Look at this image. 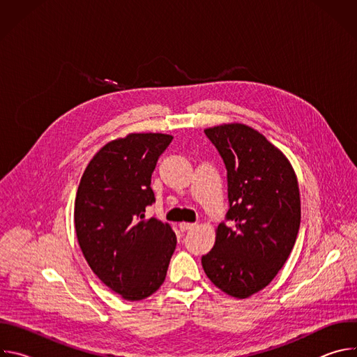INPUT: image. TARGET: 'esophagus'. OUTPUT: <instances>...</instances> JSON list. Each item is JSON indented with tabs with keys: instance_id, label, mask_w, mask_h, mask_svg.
I'll return each instance as SVG.
<instances>
[{
	"instance_id": "obj_1",
	"label": "esophagus",
	"mask_w": 357,
	"mask_h": 357,
	"mask_svg": "<svg viewBox=\"0 0 357 357\" xmlns=\"http://www.w3.org/2000/svg\"><path fill=\"white\" fill-rule=\"evenodd\" d=\"M196 225L195 223H179V229H181V231H186V230H190V229H193Z\"/></svg>"
}]
</instances>
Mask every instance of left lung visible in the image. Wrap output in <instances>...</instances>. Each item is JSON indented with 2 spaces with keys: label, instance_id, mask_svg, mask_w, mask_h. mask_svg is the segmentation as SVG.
<instances>
[{
  "label": "left lung",
  "instance_id": "left-lung-1",
  "mask_svg": "<svg viewBox=\"0 0 357 357\" xmlns=\"http://www.w3.org/2000/svg\"><path fill=\"white\" fill-rule=\"evenodd\" d=\"M227 169L229 211L202 257L209 280L234 298L266 288L288 260L301 223L296 175L282 152L245 124L205 130Z\"/></svg>",
  "mask_w": 357,
  "mask_h": 357
}]
</instances>
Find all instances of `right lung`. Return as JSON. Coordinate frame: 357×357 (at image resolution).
I'll list each match as a JSON object with an SVG mask.
<instances>
[{
    "mask_svg": "<svg viewBox=\"0 0 357 357\" xmlns=\"http://www.w3.org/2000/svg\"><path fill=\"white\" fill-rule=\"evenodd\" d=\"M134 132L106 144L84 169L75 200V229L93 273L127 301L154 294L176 247L168 223L146 219L155 202L151 175L172 141Z\"/></svg>",
    "mask_w": 357,
    "mask_h": 357,
    "instance_id": "add662e5",
    "label": "right lung"
}]
</instances>
